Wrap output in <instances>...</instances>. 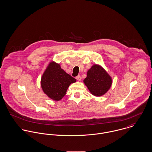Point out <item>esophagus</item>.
<instances>
[{
	"label": "esophagus",
	"mask_w": 152,
	"mask_h": 152,
	"mask_svg": "<svg viewBox=\"0 0 152 152\" xmlns=\"http://www.w3.org/2000/svg\"><path fill=\"white\" fill-rule=\"evenodd\" d=\"M76 80H77V81H80L81 80V76L80 75H78L77 77H76Z\"/></svg>",
	"instance_id": "34e87169"
}]
</instances>
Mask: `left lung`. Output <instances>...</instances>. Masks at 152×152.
<instances>
[{"mask_svg":"<svg viewBox=\"0 0 152 152\" xmlns=\"http://www.w3.org/2000/svg\"><path fill=\"white\" fill-rule=\"evenodd\" d=\"M84 83L93 95L101 96L110 89L112 79L103 67L98 64H94L88 69Z\"/></svg>","mask_w":152,"mask_h":152,"instance_id":"obj_1","label":"left lung"}]
</instances>
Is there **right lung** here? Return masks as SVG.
I'll list each match as a JSON object with an SVG mask.
<instances>
[{
    "label": "right lung",
    "mask_w": 152,
    "mask_h": 152,
    "mask_svg": "<svg viewBox=\"0 0 152 152\" xmlns=\"http://www.w3.org/2000/svg\"><path fill=\"white\" fill-rule=\"evenodd\" d=\"M75 82L76 80L64 71L59 64L51 61L42 77L41 87L50 98L60 101L64 96L70 84Z\"/></svg>",
    "instance_id": "obj_1"
}]
</instances>
